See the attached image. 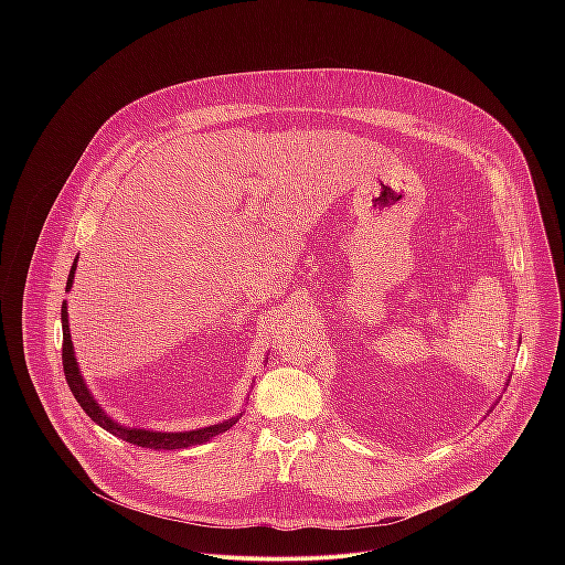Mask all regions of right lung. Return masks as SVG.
<instances>
[{"label": "right lung", "instance_id": "add662e5", "mask_svg": "<svg viewBox=\"0 0 565 565\" xmlns=\"http://www.w3.org/2000/svg\"><path fill=\"white\" fill-rule=\"evenodd\" d=\"M76 263L72 265L70 278H67V289H72L74 285V274H76ZM61 320H63V370H65V379L67 385L74 394V398L78 401L84 413L99 424L104 430L113 433L115 437L130 441L135 446H143V448H154V450H178V448H189V446H198L209 441L211 437L228 430L239 417H233L224 424H215V426H206L200 430H186V433H154V430H146V428H124L117 422H113L110 417H106V413L102 411V406L93 401V396L88 394L84 381H82L81 372H78V363L74 356V345H72V334H70V322H67V305L63 302L61 309Z\"/></svg>", "mask_w": 565, "mask_h": 565}]
</instances>
